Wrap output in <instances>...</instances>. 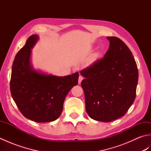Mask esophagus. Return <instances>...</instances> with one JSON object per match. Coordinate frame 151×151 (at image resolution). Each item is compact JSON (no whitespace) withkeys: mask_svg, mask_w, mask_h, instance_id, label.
<instances>
[{"mask_svg":"<svg viewBox=\"0 0 151 151\" xmlns=\"http://www.w3.org/2000/svg\"><path fill=\"white\" fill-rule=\"evenodd\" d=\"M83 78H83L82 76H79V78H78V84H81L82 81L83 80Z\"/></svg>","mask_w":151,"mask_h":151,"instance_id":"obj_1","label":"esophagus"}]
</instances>
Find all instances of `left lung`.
I'll list each match as a JSON object with an SVG mask.
<instances>
[{"label": "left lung", "instance_id": "left-lung-1", "mask_svg": "<svg viewBox=\"0 0 151 151\" xmlns=\"http://www.w3.org/2000/svg\"><path fill=\"white\" fill-rule=\"evenodd\" d=\"M103 58L82 70L86 110L96 121L110 122L124 115L135 100L138 70L130 50L116 37Z\"/></svg>", "mask_w": 151, "mask_h": 151}]
</instances>
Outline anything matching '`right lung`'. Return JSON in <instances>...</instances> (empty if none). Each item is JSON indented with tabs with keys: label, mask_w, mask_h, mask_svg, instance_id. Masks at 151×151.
<instances>
[{
	"label": "right lung",
	"mask_w": 151,
	"mask_h": 151,
	"mask_svg": "<svg viewBox=\"0 0 151 151\" xmlns=\"http://www.w3.org/2000/svg\"><path fill=\"white\" fill-rule=\"evenodd\" d=\"M34 34L16 54L12 69L10 91L21 114L37 123L54 121L60 117L66 95L78 84V73L65 76L47 75L34 70L31 49L38 40Z\"/></svg>",
	"instance_id": "add662e5"
}]
</instances>
